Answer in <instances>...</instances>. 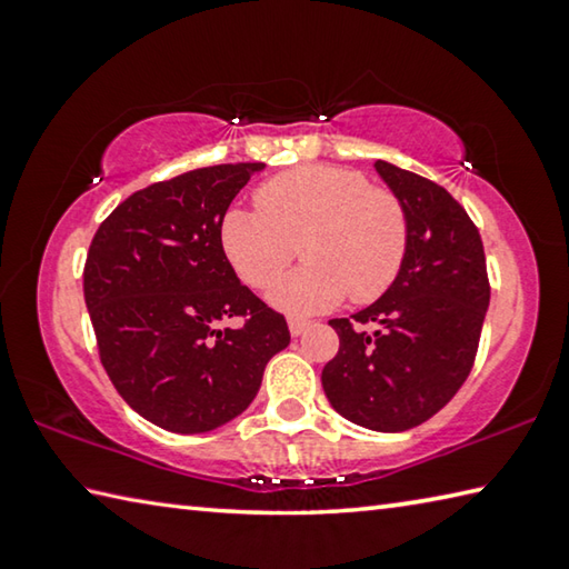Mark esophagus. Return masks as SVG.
I'll return each instance as SVG.
<instances>
[{
	"instance_id": "esophagus-1",
	"label": "esophagus",
	"mask_w": 569,
	"mask_h": 569,
	"mask_svg": "<svg viewBox=\"0 0 569 569\" xmlns=\"http://www.w3.org/2000/svg\"><path fill=\"white\" fill-rule=\"evenodd\" d=\"M288 331H291V336H301V333L308 331V321L291 319V321H288Z\"/></svg>"
}]
</instances>
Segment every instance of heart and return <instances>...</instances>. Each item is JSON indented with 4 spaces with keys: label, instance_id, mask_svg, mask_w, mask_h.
<instances>
[{
    "label": "heart",
    "instance_id": "obj_1",
    "mask_svg": "<svg viewBox=\"0 0 569 569\" xmlns=\"http://www.w3.org/2000/svg\"><path fill=\"white\" fill-rule=\"evenodd\" d=\"M258 210H228L220 246L248 286L266 288L293 261H303L278 281L268 301L291 316L331 311L346 296L369 303L399 276L409 246L401 200L371 188L356 170L306 166L281 172L256 192Z\"/></svg>",
    "mask_w": 569,
    "mask_h": 569
}]
</instances>
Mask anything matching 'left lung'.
Masks as SVG:
<instances>
[{"label":"left lung","instance_id":"8db88e82","mask_svg":"<svg viewBox=\"0 0 569 569\" xmlns=\"http://www.w3.org/2000/svg\"><path fill=\"white\" fill-rule=\"evenodd\" d=\"M401 200L409 246L379 301L329 321L339 353L321 383L343 419L371 431H407L435 417L467 381L489 308L485 246L467 210L427 178L373 162Z\"/></svg>","mask_w":569,"mask_h":569}]
</instances>
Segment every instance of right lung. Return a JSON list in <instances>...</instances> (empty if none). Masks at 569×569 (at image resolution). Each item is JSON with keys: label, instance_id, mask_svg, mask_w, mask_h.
<instances>
[{"label": "right lung", "instance_id": "obj_1", "mask_svg": "<svg viewBox=\"0 0 569 569\" xmlns=\"http://www.w3.org/2000/svg\"><path fill=\"white\" fill-rule=\"evenodd\" d=\"M263 162L198 168L156 182L112 210L84 263L100 359L114 389L160 429L203 435L243 413L286 319L238 281L220 220ZM243 315L240 330L217 323Z\"/></svg>", "mask_w": 569, "mask_h": 569}]
</instances>
